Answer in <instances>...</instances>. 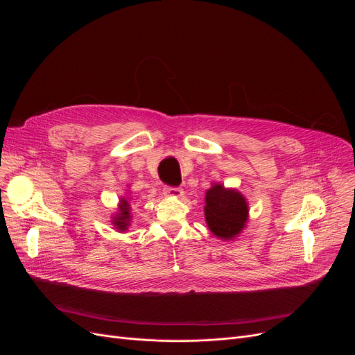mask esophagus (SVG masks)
<instances>
[{"label": "esophagus", "mask_w": 355, "mask_h": 355, "mask_svg": "<svg viewBox=\"0 0 355 355\" xmlns=\"http://www.w3.org/2000/svg\"><path fill=\"white\" fill-rule=\"evenodd\" d=\"M163 194L168 198H179L182 197V194H184V191H182L180 188H171V187H166L163 189Z\"/></svg>", "instance_id": "34e87169"}]
</instances>
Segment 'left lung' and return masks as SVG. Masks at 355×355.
Listing matches in <instances>:
<instances>
[{"mask_svg":"<svg viewBox=\"0 0 355 355\" xmlns=\"http://www.w3.org/2000/svg\"><path fill=\"white\" fill-rule=\"evenodd\" d=\"M204 218L213 235L220 240H232L249 220V202L240 191L211 184L206 191Z\"/></svg>","mask_w":355,"mask_h":355,"instance_id":"1","label":"left lung"}]
</instances>
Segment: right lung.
Segmentation results:
<instances>
[{
	"instance_id": "right-lung-1",
	"label": "right lung",
	"mask_w": 355,
	"mask_h": 355,
	"mask_svg": "<svg viewBox=\"0 0 355 355\" xmlns=\"http://www.w3.org/2000/svg\"><path fill=\"white\" fill-rule=\"evenodd\" d=\"M132 206H130V197L125 196L120 198V202H118L116 211L112 214L111 222L114 225V228L118 232H124L128 230L132 223Z\"/></svg>"
}]
</instances>
